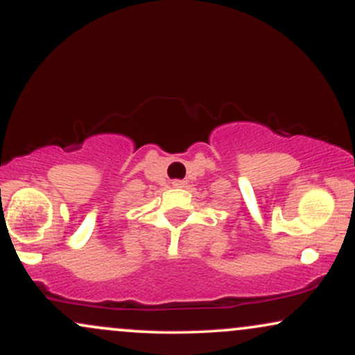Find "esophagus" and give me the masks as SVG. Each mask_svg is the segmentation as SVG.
Listing matches in <instances>:
<instances>
[{
	"label": "esophagus",
	"instance_id": "1",
	"mask_svg": "<svg viewBox=\"0 0 355 355\" xmlns=\"http://www.w3.org/2000/svg\"><path fill=\"white\" fill-rule=\"evenodd\" d=\"M172 185L177 187V189H182V187H185V180H173Z\"/></svg>",
	"mask_w": 355,
	"mask_h": 355
}]
</instances>
